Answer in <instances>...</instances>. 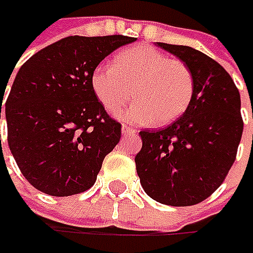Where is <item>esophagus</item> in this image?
<instances>
[{
	"mask_svg": "<svg viewBox=\"0 0 253 253\" xmlns=\"http://www.w3.org/2000/svg\"><path fill=\"white\" fill-rule=\"evenodd\" d=\"M122 133H124V135H135V133H136V129L129 126V125H122Z\"/></svg>",
	"mask_w": 253,
	"mask_h": 253,
	"instance_id": "34e87169",
	"label": "esophagus"
}]
</instances>
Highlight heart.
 <instances>
[{"label":"heart","mask_w":253,"mask_h":253,"mask_svg":"<svg viewBox=\"0 0 253 253\" xmlns=\"http://www.w3.org/2000/svg\"><path fill=\"white\" fill-rule=\"evenodd\" d=\"M91 88L102 107L118 114L131 101L135 104L126 120L139 124L166 125L187 110L194 92V77L180 59L149 44L122 50L112 66H98L91 74Z\"/></svg>","instance_id":"b5f03b06"}]
</instances>
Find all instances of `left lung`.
<instances>
[{"label":"left lung","instance_id":"8db88e82","mask_svg":"<svg viewBox=\"0 0 253 253\" xmlns=\"http://www.w3.org/2000/svg\"><path fill=\"white\" fill-rule=\"evenodd\" d=\"M190 67L194 92L184 114L161 129H142L136 171L162 204H199L218 189L237 159L244 131L241 95L228 72L199 50L158 42Z\"/></svg>","mask_w":253,"mask_h":253}]
</instances>
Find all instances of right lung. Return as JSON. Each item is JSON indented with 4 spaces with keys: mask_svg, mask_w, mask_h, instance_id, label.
Listing matches in <instances>:
<instances>
[{
    "mask_svg": "<svg viewBox=\"0 0 253 253\" xmlns=\"http://www.w3.org/2000/svg\"><path fill=\"white\" fill-rule=\"evenodd\" d=\"M135 41L69 36L21 66L5 101L8 145L35 189L66 197L95 183L104 158L121 139V124L95 97L91 74L115 49Z\"/></svg>",
    "mask_w": 253,
    "mask_h": 253,
    "instance_id": "add662e5",
    "label": "right lung"
}]
</instances>
